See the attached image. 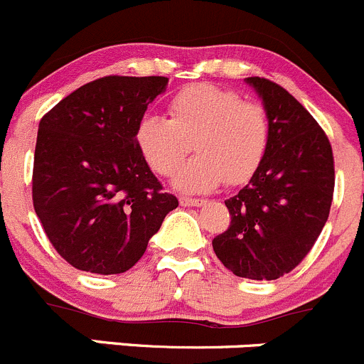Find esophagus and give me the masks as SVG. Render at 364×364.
Returning a JSON list of instances; mask_svg holds the SVG:
<instances>
[{
	"instance_id": "esophagus-1",
	"label": "esophagus",
	"mask_w": 364,
	"mask_h": 364,
	"mask_svg": "<svg viewBox=\"0 0 364 364\" xmlns=\"http://www.w3.org/2000/svg\"><path fill=\"white\" fill-rule=\"evenodd\" d=\"M203 203H205V200H198V198H189V196H181L182 207H201Z\"/></svg>"
}]
</instances>
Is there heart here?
I'll return each mask as SVG.
<instances>
[{"mask_svg": "<svg viewBox=\"0 0 364 364\" xmlns=\"http://www.w3.org/2000/svg\"><path fill=\"white\" fill-rule=\"evenodd\" d=\"M170 118L146 114L138 122L134 141L154 173L170 177L193 149L194 156L175 175V186L207 193L223 182L239 186L264 163L269 118L262 104L210 82L182 88L168 104Z\"/></svg>", "mask_w": 364, "mask_h": 364, "instance_id": "heart-1", "label": "heart"}]
</instances>
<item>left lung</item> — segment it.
I'll list each match as a JSON object with an SVG mask.
<instances>
[{
    "label": "left lung",
    "mask_w": 364,
    "mask_h": 364,
    "mask_svg": "<svg viewBox=\"0 0 364 364\" xmlns=\"http://www.w3.org/2000/svg\"><path fill=\"white\" fill-rule=\"evenodd\" d=\"M267 111L264 163L225 201L230 226L212 240L214 253L239 278L278 279L304 260L318 239L334 191L333 149L315 118L283 86L247 77Z\"/></svg>",
    "instance_id": "8db88e82"
}]
</instances>
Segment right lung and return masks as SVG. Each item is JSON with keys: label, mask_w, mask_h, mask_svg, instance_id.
<instances>
[{"label": "right lung", "mask_w": 364, "mask_h": 364, "mask_svg": "<svg viewBox=\"0 0 364 364\" xmlns=\"http://www.w3.org/2000/svg\"><path fill=\"white\" fill-rule=\"evenodd\" d=\"M166 85L163 75H106L60 100L38 124L33 207L49 242L79 271H129L178 207L134 141L146 106Z\"/></svg>", "instance_id": "right-lung-1"}]
</instances>
